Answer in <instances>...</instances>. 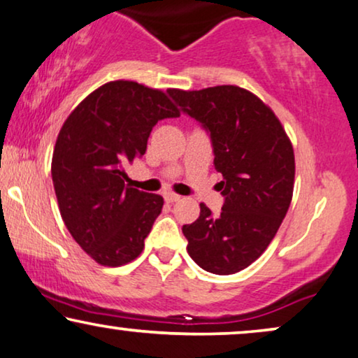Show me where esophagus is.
<instances>
[{
  "label": "esophagus",
  "instance_id": "1",
  "mask_svg": "<svg viewBox=\"0 0 358 358\" xmlns=\"http://www.w3.org/2000/svg\"><path fill=\"white\" fill-rule=\"evenodd\" d=\"M180 199V195H178V194H174V192H164V200L168 203H174V202H178V200Z\"/></svg>",
  "mask_w": 358,
  "mask_h": 358
}]
</instances>
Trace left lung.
<instances>
[{
  "instance_id": "1",
  "label": "left lung",
  "mask_w": 358,
  "mask_h": 358,
  "mask_svg": "<svg viewBox=\"0 0 358 358\" xmlns=\"http://www.w3.org/2000/svg\"><path fill=\"white\" fill-rule=\"evenodd\" d=\"M168 92L210 134L215 169L223 176L220 215L200 203L199 218L182 227L187 252L203 271L236 273L261 257L290 207L292 141L271 107L239 86Z\"/></svg>"
}]
</instances>
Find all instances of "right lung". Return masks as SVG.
<instances>
[{"label":"right lung","instance_id":"obj_1","mask_svg":"<svg viewBox=\"0 0 358 358\" xmlns=\"http://www.w3.org/2000/svg\"><path fill=\"white\" fill-rule=\"evenodd\" d=\"M179 117L166 92L110 81L68 115L52 158L62 218L87 256L107 267L136 259L164 200L125 184L124 168L146 151L158 120Z\"/></svg>","mask_w":358,"mask_h":358}]
</instances>
